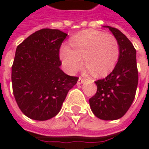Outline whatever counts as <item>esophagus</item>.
<instances>
[{
	"label": "esophagus",
	"instance_id": "34e87169",
	"mask_svg": "<svg viewBox=\"0 0 149 149\" xmlns=\"http://www.w3.org/2000/svg\"><path fill=\"white\" fill-rule=\"evenodd\" d=\"M84 82V78L79 77V78H78V80H77V84H82Z\"/></svg>",
	"mask_w": 149,
	"mask_h": 149
}]
</instances>
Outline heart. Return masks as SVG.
Here are the masks:
<instances>
[{"label": "heart", "mask_w": 149, "mask_h": 149, "mask_svg": "<svg viewBox=\"0 0 149 149\" xmlns=\"http://www.w3.org/2000/svg\"><path fill=\"white\" fill-rule=\"evenodd\" d=\"M69 45L61 48L60 58L65 68L72 73L79 68L83 57L88 71L96 76L107 74L115 68L120 55L117 39L102 31H82L70 40Z\"/></svg>", "instance_id": "b5f03b06"}]
</instances>
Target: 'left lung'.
<instances>
[{"label": "left lung", "mask_w": 149, "mask_h": 149, "mask_svg": "<svg viewBox=\"0 0 149 149\" xmlns=\"http://www.w3.org/2000/svg\"><path fill=\"white\" fill-rule=\"evenodd\" d=\"M117 39L120 55L114 70L96 81L97 93L90 98L93 114L109 121L123 117L133 103L138 84L136 51L130 40L118 29L105 26Z\"/></svg>", "instance_id": "1"}]
</instances>
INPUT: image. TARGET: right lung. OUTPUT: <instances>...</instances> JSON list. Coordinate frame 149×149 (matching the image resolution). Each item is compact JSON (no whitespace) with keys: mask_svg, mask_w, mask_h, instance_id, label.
Wrapping results in <instances>:
<instances>
[{"mask_svg":"<svg viewBox=\"0 0 149 149\" xmlns=\"http://www.w3.org/2000/svg\"><path fill=\"white\" fill-rule=\"evenodd\" d=\"M66 36L60 30L44 28L16 48L11 76L13 92L22 113L31 119L54 117L78 80L59 68V49Z\"/></svg>","mask_w":149,"mask_h":149,"instance_id":"right-lung-1","label":"right lung"}]
</instances>
